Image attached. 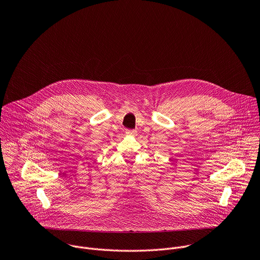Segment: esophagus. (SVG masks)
Wrapping results in <instances>:
<instances>
[{"label": "esophagus", "instance_id": "esophagus-1", "mask_svg": "<svg viewBox=\"0 0 260 260\" xmlns=\"http://www.w3.org/2000/svg\"><path fill=\"white\" fill-rule=\"evenodd\" d=\"M126 135H136V131L135 129H126Z\"/></svg>", "mask_w": 260, "mask_h": 260}]
</instances>
